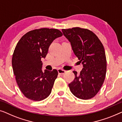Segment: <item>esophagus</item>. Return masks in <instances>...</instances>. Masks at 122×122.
<instances>
[{
    "mask_svg": "<svg viewBox=\"0 0 122 122\" xmlns=\"http://www.w3.org/2000/svg\"><path fill=\"white\" fill-rule=\"evenodd\" d=\"M57 71H58V72H59V74H61V75L64 74V73L66 72V71H65V70H63L62 69H59Z\"/></svg>",
    "mask_w": 122,
    "mask_h": 122,
    "instance_id": "1",
    "label": "esophagus"
}]
</instances>
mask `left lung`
<instances>
[{"instance_id":"1","label":"left lung","mask_w":122,"mask_h":122,"mask_svg":"<svg viewBox=\"0 0 122 122\" xmlns=\"http://www.w3.org/2000/svg\"><path fill=\"white\" fill-rule=\"evenodd\" d=\"M62 31L83 67L79 75L73 71L75 77L68 84L70 91L80 99L92 98L101 89L106 77L107 60L103 44L88 29L76 27Z\"/></svg>"}]
</instances>
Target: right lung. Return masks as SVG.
Masks as SVG:
<instances>
[{
    "label": "right lung",
    "mask_w": 122,
    "mask_h": 122,
    "mask_svg": "<svg viewBox=\"0 0 122 122\" xmlns=\"http://www.w3.org/2000/svg\"><path fill=\"white\" fill-rule=\"evenodd\" d=\"M62 36L56 29L41 28L23 35L14 51L12 66L16 82L28 99L40 101L50 95L58 72L42 71V58H45L53 41Z\"/></svg>",
    "instance_id": "right-lung-1"
}]
</instances>
